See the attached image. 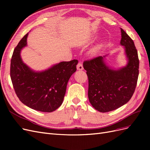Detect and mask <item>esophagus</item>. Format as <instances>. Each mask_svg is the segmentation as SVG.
<instances>
[{
    "label": "esophagus",
    "instance_id": "1",
    "mask_svg": "<svg viewBox=\"0 0 150 150\" xmlns=\"http://www.w3.org/2000/svg\"><path fill=\"white\" fill-rule=\"evenodd\" d=\"M77 69L79 70V71H81L83 69V66L82 64V63H81V62L78 63V65H77Z\"/></svg>",
    "mask_w": 150,
    "mask_h": 150
}]
</instances>
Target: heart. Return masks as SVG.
<instances>
[{
    "instance_id": "1",
    "label": "heart",
    "mask_w": 150,
    "mask_h": 150,
    "mask_svg": "<svg viewBox=\"0 0 150 150\" xmlns=\"http://www.w3.org/2000/svg\"><path fill=\"white\" fill-rule=\"evenodd\" d=\"M100 49H101V45L98 44L91 49L90 54H91V55H96V54L99 51Z\"/></svg>"
}]
</instances>
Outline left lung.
<instances>
[{
  "label": "left lung",
  "instance_id": "1",
  "mask_svg": "<svg viewBox=\"0 0 150 150\" xmlns=\"http://www.w3.org/2000/svg\"><path fill=\"white\" fill-rule=\"evenodd\" d=\"M120 44L124 46L127 64L115 69L107 65L106 56H99L83 63L88 75V98L95 110L101 112L115 110L128 103L137 86L139 59L133 40L121 28Z\"/></svg>",
  "mask_w": 150,
  "mask_h": 150
}]
</instances>
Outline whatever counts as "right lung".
<instances>
[{
    "instance_id": "right-lung-1",
    "label": "right lung",
    "mask_w": 150,
    "mask_h": 150,
    "mask_svg": "<svg viewBox=\"0 0 150 150\" xmlns=\"http://www.w3.org/2000/svg\"><path fill=\"white\" fill-rule=\"evenodd\" d=\"M29 33L13 51L11 62V78L19 100L34 110L51 112L64 99L70 77L76 71L78 61H63L42 71H35L22 61L21 50L27 46Z\"/></svg>"
}]
</instances>
